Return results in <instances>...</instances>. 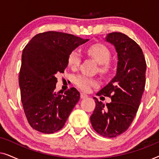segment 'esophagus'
<instances>
[{
    "label": "esophagus",
    "mask_w": 159,
    "mask_h": 159,
    "mask_svg": "<svg viewBox=\"0 0 159 159\" xmlns=\"http://www.w3.org/2000/svg\"><path fill=\"white\" fill-rule=\"evenodd\" d=\"M88 95H86L85 93H80V98H81L82 99H84V98H88Z\"/></svg>",
    "instance_id": "obj_1"
}]
</instances>
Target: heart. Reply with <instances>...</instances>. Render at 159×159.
Returning a JSON list of instances; mask_svg holds the SVG:
<instances>
[{"instance_id": "heart-1", "label": "heart", "mask_w": 159, "mask_h": 159, "mask_svg": "<svg viewBox=\"0 0 159 159\" xmlns=\"http://www.w3.org/2000/svg\"><path fill=\"white\" fill-rule=\"evenodd\" d=\"M86 53L100 64L99 70L101 72H106L108 69V61L111 58V53L108 48L102 44H95L88 48ZM81 61V57L79 52L73 51L69 54L67 58L68 66L71 69H76ZM75 84L83 91H88L92 87L97 84V81L93 78L84 75H78L75 78Z\"/></svg>"}]
</instances>
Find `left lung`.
I'll return each instance as SVG.
<instances>
[{"label": "left lung", "instance_id": "obj_1", "mask_svg": "<svg viewBox=\"0 0 159 159\" xmlns=\"http://www.w3.org/2000/svg\"><path fill=\"white\" fill-rule=\"evenodd\" d=\"M106 40L117 53L116 74L97 95L109 97L111 102L105 105L94 98L90 121L98 133L111 138L125 132L135 116L144 92L146 62L141 48L126 34L111 32Z\"/></svg>", "mask_w": 159, "mask_h": 159}]
</instances>
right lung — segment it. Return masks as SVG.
<instances>
[{
	"mask_svg": "<svg viewBox=\"0 0 159 159\" xmlns=\"http://www.w3.org/2000/svg\"><path fill=\"white\" fill-rule=\"evenodd\" d=\"M88 40L48 31L36 34L24 48L19 77L21 99L28 122L37 131L51 134L60 130L79 101L75 88L64 95L56 92V75L64 72L69 54Z\"/></svg>",
	"mask_w": 159,
	"mask_h": 159,
	"instance_id": "1",
	"label": "right lung"
}]
</instances>
